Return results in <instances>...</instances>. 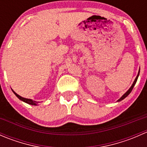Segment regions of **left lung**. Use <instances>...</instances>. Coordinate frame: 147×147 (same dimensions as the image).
<instances>
[{"label":"left lung","mask_w":147,"mask_h":147,"mask_svg":"<svg viewBox=\"0 0 147 147\" xmlns=\"http://www.w3.org/2000/svg\"><path fill=\"white\" fill-rule=\"evenodd\" d=\"M139 72H140V69H139V72H138V75H137V78H135V80H134V82H133V84H131V87H130V88L128 90H127V92H126L125 93H124V94H123L122 96H121V97H120V98L119 99V100H117V102H120V101H121V100H124V98H126V97H127V96L129 95V94H130V93H131V90H132V89L134 88V85H135V84H136V82H137V79H138V77H139Z\"/></svg>","instance_id":"obj_1"}]
</instances>
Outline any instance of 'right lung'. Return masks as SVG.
Instances as JSON below:
<instances>
[{
	"mask_svg": "<svg viewBox=\"0 0 147 147\" xmlns=\"http://www.w3.org/2000/svg\"><path fill=\"white\" fill-rule=\"evenodd\" d=\"M13 93H14V94H16V97H17L19 99V100H21V101H23V102H26V103H27V104H29V105H38V102L34 101V100H31V99H27V98H24V97H21V96H20V95H19V94H18L17 93H16V92H15L13 91Z\"/></svg>",
	"mask_w": 147,
	"mask_h": 147,
	"instance_id": "obj_1",
	"label": "right lung"
}]
</instances>
